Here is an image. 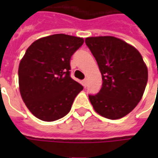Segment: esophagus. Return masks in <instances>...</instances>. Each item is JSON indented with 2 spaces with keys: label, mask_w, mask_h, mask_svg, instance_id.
Masks as SVG:
<instances>
[{
  "label": "esophagus",
  "mask_w": 158,
  "mask_h": 158,
  "mask_svg": "<svg viewBox=\"0 0 158 158\" xmlns=\"http://www.w3.org/2000/svg\"><path fill=\"white\" fill-rule=\"evenodd\" d=\"M82 85H83V86L85 87V88H86V86H87V79H84V80H83Z\"/></svg>",
  "instance_id": "34e87169"
}]
</instances>
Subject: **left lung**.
Returning <instances> with one entry per match:
<instances>
[{
  "label": "left lung",
  "instance_id": "1",
  "mask_svg": "<svg viewBox=\"0 0 158 158\" xmlns=\"http://www.w3.org/2000/svg\"><path fill=\"white\" fill-rule=\"evenodd\" d=\"M86 45L96 58L102 86L89 99L96 113L118 119L132 111L142 98L148 70L134 46L113 36L88 37Z\"/></svg>",
  "mask_w": 158,
  "mask_h": 158
}]
</instances>
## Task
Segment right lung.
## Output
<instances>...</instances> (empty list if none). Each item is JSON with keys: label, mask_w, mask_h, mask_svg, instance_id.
<instances>
[{"label": "right lung", "mask_w": 158, "mask_h": 158, "mask_svg": "<svg viewBox=\"0 0 158 158\" xmlns=\"http://www.w3.org/2000/svg\"><path fill=\"white\" fill-rule=\"evenodd\" d=\"M84 39L56 34L37 40L19 63V90L31 113L52 122L69 113L83 86L70 76V60Z\"/></svg>", "instance_id": "add662e5"}]
</instances>
